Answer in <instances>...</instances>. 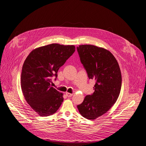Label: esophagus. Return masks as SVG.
Segmentation results:
<instances>
[{
  "label": "esophagus",
  "instance_id": "1",
  "mask_svg": "<svg viewBox=\"0 0 146 146\" xmlns=\"http://www.w3.org/2000/svg\"><path fill=\"white\" fill-rule=\"evenodd\" d=\"M66 96H67V97H71V96H72V95H73V94H70V93H68V92H66Z\"/></svg>",
  "mask_w": 146,
  "mask_h": 146
}]
</instances>
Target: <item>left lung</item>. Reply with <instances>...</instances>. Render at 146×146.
I'll list each match as a JSON object with an SVG mask.
<instances>
[{"instance_id": "8db88e82", "label": "left lung", "mask_w": 146, "mask_h": 146, "mask_svg": "<svg viewBox=\"0 0 146 146\" xmlns=\"http://www.w3.org/2000/svg\"><path fill=\"white\" fill-rule=\"evenodd\" d=\"M80 60L89 79L96 80L94 92L78 105L82 115L95 119L109 111L119 95L122 77L120 68L112 54L93 45L77 47Z\"/></svg>"}]
</instances>
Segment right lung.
<instances>
[{
  "label": "right lung",
  "mask_w": 146,
  "mask_h": 146,
  "mask_svg": "<svg viewBox=\"0 0 146 146\" xmlns=\"http://www.w3.org/2000/svg\"><path fill=\"white\" fill-rule=\"evenodd\" d=\"M75 51L74 45L51 44L29 53L22 66L21 89L27 103L41 117L54 113L63 101V94L51 86V78Z\"/></svg>",
  "instance_id": "obj_1"
}]
</instances>
